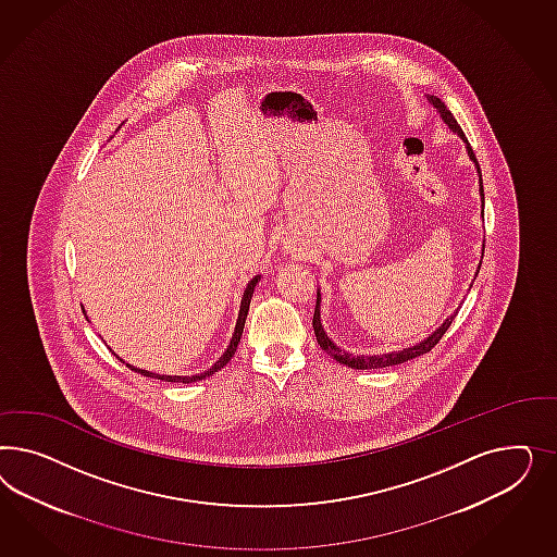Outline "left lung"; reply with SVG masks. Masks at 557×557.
<instances>
[{
	"instance_id": "8db88e82",
	"label": "left lung",
	"mask_w": 557,
	"mask_h": 557,
	"mask_svg": "<svg viewBox=\"0 0 557 557\" xmlns=\"http://www.w3.org/2000/svg\"><path fill=\"white\" fill-rule=\"evenodd\" d=\"M431 101H433V106L437 108L438 114H441L443 120L447 122V126L468 143V138L463 135L461 126L457 124V120L454 119V114L447 110V106H445L443 101L438 100V98H433V96H431ZM468 154H470L473 161L478 163V159H475V154H473L472 147H470V145H468ZM478 173H480V194H482V200H484V186H482V171H480V165H478ZM454 319H456V317L447 319V321L443 322V324L438 326L437 331H435L431 337L424 338V341L419 343V345L408 347V349H403V351H392V354L386 355L347 354V351L338 349L337 345H335L331 338L326 337V333L322 331L321 294H319V296H317L314 317H312V326H314V335H317V341H319L322 351L331 355V357H333L335 361H338V363H343V366H347V368H354V370H380V368H392V366H398V363H405V361H410V359H414V357H421V355L429 354V351L437 345L438 341L443 338V335L447 333V329L451 326Z\"/></svg>"
}]
</instances>
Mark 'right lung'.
<instances>
[{
    "label": "right lung",
    "mask_w": 557,
    "mask_h": 557,
    "mask_svg": "<svg viewBox=\"0 0 557 557\" xmlns=\"http://www.w3.org/2000/svg\"><path fill=\"white\" fill-rule=\"evenodd\" d=\"M257 280H259V275L253 277L251 282H249V286L245 287V294H243V302H240V312H238V321H236L235 326V335L231 338V345L226 347V351L222 354L219 361L210 368L208 371H202V373H198V375H159V373H151V371L147 370H136L133 366H128L131 370L138 371L140 375H147V377H154V380H165V382H182V384H191V382H198V380H203V377H208V375H212V373H216V371L222 370L231 359H233V355L236 351V345H238V341H240V335H243V329H245V321H247V312H249V304H251V296H253L255 286H257Z\"/></svg>",
    "instance_id": "add662e5"
}]
</instances>
